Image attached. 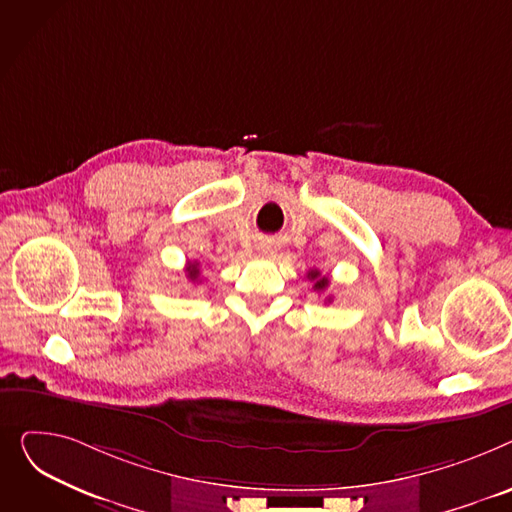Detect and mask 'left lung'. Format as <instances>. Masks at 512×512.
<instances>
[{
    "label": "left lung",
    "instance_id": "1",
    "mask_svg": "<svg viewBox=\"0 0 512 512\" xmlns=\"http://www.w3.org/2000/svg\"><path fill=\"white\" fill-rule=\"evenodd\" d=\"M308 279L314 281V291H324V289L328 287V279H326V277H320L318 270H310ZM328 302H330V297H328Z\"/></svg>",
    "mask_w": 512,
    "mask_h": 512
}]
</instances>
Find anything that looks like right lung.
<instances>
[{
  "label": "right lung",
  "instance_id": "obj_1",
  "mask_svg": "<svg viewBox=\"0 0 512 512\" xmlns=\"http://www.w3.org/2000/svg\"><path fill=\"white\" fill-rule=\"evenodd\" d=\"M186 273H188V279L190 281H198V275H200V270H198V262H190L188 264V268H186Z\"/></svg>",
  "mask_w": 512,
  "mask_h": 512
}]
</instances>
